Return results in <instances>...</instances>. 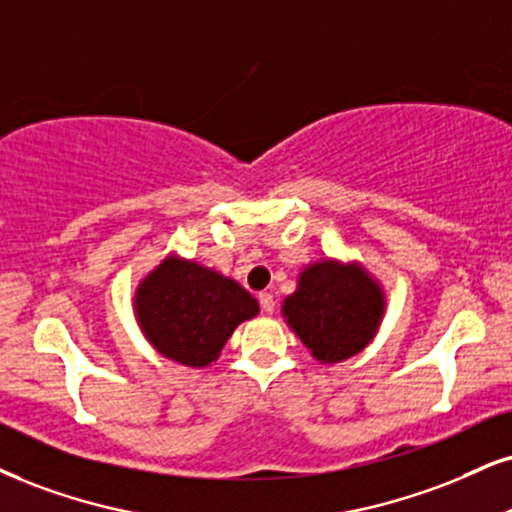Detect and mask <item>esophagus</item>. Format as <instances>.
Returning a JSON list of instances; mask_svg holds the SVG:
<instances>
[{
  "instance_id": "1",
  "label": "esophagus",
  "mask_w": 512,
  "mask_h": 512,
  "mask_svg": "<svg viewBox=\"0 0 512 512\" xmlns=\"http://www.w3.org/2000/svg\"><path fill=\"white\" fill-rule=\"evenodd\" d=\"M258 304H261L263 313H273V311H275V299H273V294H268V292L258 294Z\"/></svg>"
}]
</instances>
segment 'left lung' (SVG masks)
<instances>
[{
  "mask_svg": "<svg viewBox=\"0 0 512 512\" xmlns=\"http://www.w3.org/2000/svg\"><path fill=\"white\" fill-rule=\"evenodd\" d=\"M387 311L382 282L361 261L318 258L301 268L282 318L323 365L342 363L368 346Z\"/></svg>",
  "mask_w": 512,
  "mask_h": 512,
  "instance_id": "left-lung-1",
  "label": "left lung"
}]
</instances>
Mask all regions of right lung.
Instances as JSON below:
<instances>
[{
    "mask_svg": "<svg viewBox=\"0 0 512 512\" xmlns=\"http://www.w3.org/2000/svg\"><path fill=\"white\" fill-rule=\"evenodd\" d=\"M132 311L144 339L168 361L208 368L258 301L239 282L175 251L142 277Z\"/></svg>",
    "mask_w": 512,
    "mask_h": 512,
    "instance_id": "right-lung-1",
    "label": "right lung"
}]
</instances>
